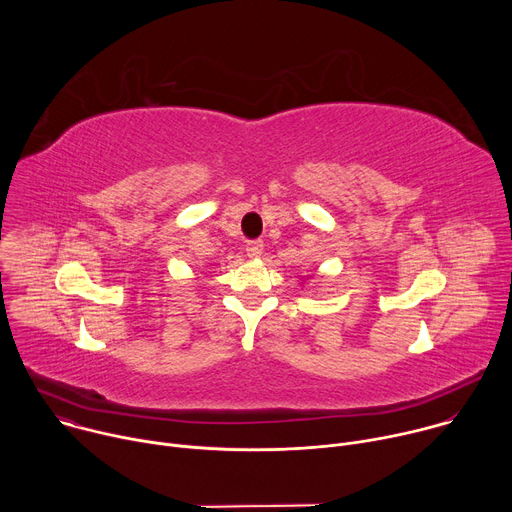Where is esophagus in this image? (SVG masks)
Returning a JSON list of instances; mask_svg holds the SVG:
<instances>
[{
  "label": "esophagus",
  "mask_w": 512,
  "mask_h": 512,
  "mask_svg": "<svg viewBox=\"0 0 512 512\" xmlns=\"http://www.w3.org/2000/svg\"><path fill=\"white\" fill-rule=\"evenodd\" d=\"M245 251H247V255H249L251 259L259 257V255L263 253V241H261V239H253V241H247V247H245Z\"/></svg>",
  "instance_id": "34e87169"
}]
</instances>
